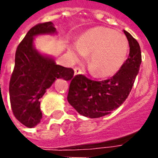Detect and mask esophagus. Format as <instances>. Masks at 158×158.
Returning a JSON list of instances; mask_svg holds the SVG:
<instances>
[{
	"mask_svg": "<svg viewBox=\"0 0 158 158\" xmlns=\"http://www.w3.org/2000/svg\"><path fill=\"white\" fill-rule=\"evenodd\" d=\"M74 75H78V74H81V70L79 68H74Z\"/></svg>",
	"mask_w": 158,
	"mask_h": 158,
	"instance_id": "1",
	"label": "esophagus"
}]
</instances>
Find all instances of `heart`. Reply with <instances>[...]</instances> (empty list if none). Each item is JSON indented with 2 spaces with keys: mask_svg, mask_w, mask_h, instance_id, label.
Wrapping results in <instances>:
<instances>
[{
  "mask_svg": "<svg viewBox=\"0 0 158 158\" xmlns=\"http://www.w3.org/2000/svg\"><path fill=\"white\" fill-rule=\"evenodd\" d=\"M129 42L124 35L109 28L96 27L89 29L73 44L69 53L74 61H83L89 54V68L97 78L116 74L125 63Z\"/></svg>",
  "mask_w": 158,
  "mask_h": 158,
  "instance_id": "obj_1",
  "label": "heart"
}]
</instances>
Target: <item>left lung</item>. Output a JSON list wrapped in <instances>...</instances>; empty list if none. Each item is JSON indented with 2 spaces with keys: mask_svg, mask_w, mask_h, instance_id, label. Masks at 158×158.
<instances>
[{
  "mask_svg": "<svg viewBox=\"0 0 158 158\" xmlns=\"http://www.w3.org/2000/svg\"><path fill=\"white\" fill-rule=\"evenodd\" d=\"M123 32L129 41V57L115 75L102 81L81 74L70 79L68 102L83 116L96 118L108 115L125 102L132 89L141 64V52L137 40Z\"/></svg>",
  "mask_w": 158,
  "mask_h": 158,
  "instance_id": "8db88e82",
  "label": "left lung"
}]
</instances>
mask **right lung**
<instances>
[{
  "label": "right lung",
  "instance_id": "1",
  "mask_svg": "<svg viewBox=\"0 0 158 158\" xmlns=\"http://www.w3.org/2000/svg\"><path fill=\"white\" fill-rule=\"evenodd\" d=\"M52 22L37 24L29 29L17 48L15 67L9 94L12 113L19 122L28 128L39 124L42 118L40 99L55 82L73 78V70L56 64L54 57L35 48V39L40 35H56Z\"/></svg>",
  "mask_w": 158,
  "mask_h": 158
}]
</instances>
